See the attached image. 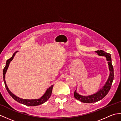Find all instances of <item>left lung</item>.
Masks as SVG:
<instances>
[{
	"label": "left lung",
	"mask_w": 121,
	"mask_h": 121,
	"mask_svg": "<svg viewBox=\"0 0 121 121\" xmlns=\"http://www.w3.org/2000/svg\"><path fill=\"white\" fill-rule=\"evenodd\" d=\"M95 52L99 56H104L106 58L107 60L108 61V64L109 69L110 72V75L104 85L96 93L85 96L79 95L76 92V91H74V96L75 98L84 103H93V102H97L103 99L109 92L114 78V71L112 65L111 55L101 50H97Z\"/></svg>",
	"instance_id": "left-lung-1"
}]
</instances>
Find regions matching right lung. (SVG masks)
<instances>
[{
    "label": "right lung",
    "instance_id": "obj_1",
    "mask_svg": "<svg viewBox=\"0 0 121 121\" xmlns=\"http://www.w3.org/2000/svg\"><path fill=\"white\" fill-rule=\"evenodd\" d=\"M17 51H16V52H14L12 56H11L8 60H7L6 62V65L5 67L4 68V70H3V78H4V83L5 85V87H6V89L7 90L8 93L10 94V96H11L13 99H14L15 101H17V102H19L20 104H22L25 106H38V105H40L41 104H43L46 101H47L48 100V99L50 97V96L51 95V93H52V88L53 86V85H51L49 88H48L47 91L45 92V93L43 96L40 98L39 99H23L22 98H20L18 97L17 96H15L13 94H12V92L10 91V90L9 89L8 87L7 84H6V81H5V74L6 73V72L7 71V69L9 67V64L10 62L13 60V59L14 56L15 55V53H16Z\"/></svg>",
    "mask_w": 121,
    "mask_h": 121
}]
</instances>
